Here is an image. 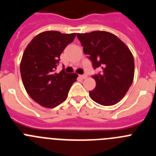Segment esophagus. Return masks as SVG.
<instances>
[{
  "mask_svg": "<svg viewBox=\"0 0 156 156\" xmlns=\"http://www.w3.org/2000/svg\"><path fill=\"white\" fill-rule=\"evenodd\" d=\"M80 76L82 79H86L87 77V76L86 74H84V75H81V76Z\"/></svg>",
  "mask_w": 156,
  "mask_h": 156,
  "instance_id": "esophagus-1",
  "label": "esophagus"
}]
</instances>
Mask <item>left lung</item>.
Instances as JSON below:
<instances>
[{
    "mask_svg": "<svg viewBox=\"0 0 156 156\" xmlns=\"http://www.w3.org/2000/svg\"><path fill=\"white\" fill-rule=\"evenodd\" d=\"M77 37L93 68L101 70L92 76L96 87L89 92L90 98L101 105L116 104L124 97L133 83V55L124 43L108 32L77 34Z\"/></svg>",
    "mask_w": 156,
    "mask_h": 156,
    "instance_id": "left-lung-1",
    "label": "left lung"
}]
</instances>
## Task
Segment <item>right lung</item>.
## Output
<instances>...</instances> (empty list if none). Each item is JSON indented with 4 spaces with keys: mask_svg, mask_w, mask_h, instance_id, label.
Instances as JSON below:
<instances>
[{
    "mask_svg": "<svg viewBox=\"0 0 156 156\" xmlns=\"http://www.w3.org/2000/svg\"><path fill=\"white\" fill-rule=\"evenodd\" d=\"M76 35L43 32L25 49L20 64L23 85L30 98L44 107L55 108L63 102L76 81V74L67 73L64 69L55 73L62 52Z\"/></svg>",
    "mask_w": 156,
    "mask_h": 156,
    "instance_id": "add662e5",
    "label": "right lung"
}]
</instances>
